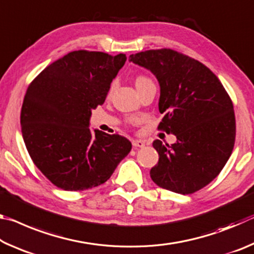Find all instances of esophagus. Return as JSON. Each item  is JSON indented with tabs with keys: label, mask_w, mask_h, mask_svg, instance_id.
<instances>
[{
	"label": "esophagus",
	"mask_w": 254,
	"mask_h": 254,
	"mask_svg": "<svg viewBox=\"0 0 254 254\" xmlns=\"http://www.w3.org/2000/svg\"><path fill=\"white\" fill-rule=\"evenodd\" d=\"M132 145L134 148H143L145 143L142 140H132Z\"/></svg>",
	"instance_id": "34e87169"
}]
</instances>
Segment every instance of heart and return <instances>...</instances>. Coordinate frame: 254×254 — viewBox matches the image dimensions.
<instances>
[{"label":"heart","mask_w":254,"mask_h":254,"mask_svg":"<svg viewBox=\"0 0 254 254\" xmlns=\"http://www.w3.org/2000/svg\"><path fill=\"white\" fill-rule=\"evenodd\" d=\"M148 79L149 78H147V77H145V76H137L136 79H135V86L136 85H140L141 83H143V81L148 80Z\"/></svg>","instance_id":"heart-1"}]
</instances>
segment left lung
<instances>
[{"instance_id": "left-lung-1", "label": "left lung", "mask_w": 254, "mask_h": 254, "mask_svg": "<svg viewBox=\"0 0 254 254\" xmlns=\"http://www.w3.org/2000/svg\"><path fill=\"white\" fill-rule=\"evenodd\" d=\"M128 60L147 68L160 85L158 128L175 134L174 144L153 141L159 161L150 170L159 187L188 195L224 168L234 147L235 115L216 75L198 60L173 49L141 51Z\"/></svg>"}]
</instances>
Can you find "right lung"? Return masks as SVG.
<instances>
[{"label": "right lung", "instance_id": "add662e5", "mask_svg": "<svg viewBox=\"0 0 254 254\" xmlns=\"http://www.w3.org/2000/svg\"><path fill=\"white\" fill-rule=\"evenodd\" d=\"M126 60L124 54L71 51L29 85L22 136L34 165L58 188L77 191L104 184L131 151L127 137L89 128L92 110L105 102Z\"/></svg>", "mask_w": 254, "mask_h": 254}]
</instances>
